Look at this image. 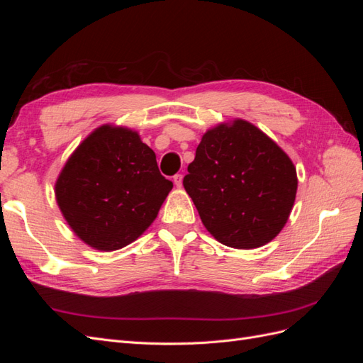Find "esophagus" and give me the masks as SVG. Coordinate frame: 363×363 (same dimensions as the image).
Listing matches in <instances>:
<instances>
[{
    "label": "esophagus",
    "instance_id": "34e87169",
    "mask_svg": "<svg viewBox=\"0 0 363 363\" xmlns=\"http://www.w3.org/2000/svg\"><path fill=\"white\" fill-rule=\"evenodd\" d=\"M172 180H174V184L177 186V188H182V184H183V177L180 174H175L174 177H172Z\"/></svg>",
    "mask_w": 363,
    "mask_h": 363
}]
</instances>
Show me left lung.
Instances as JSON below:
<instances>
[{
  "label": "left lung",
  "mask_w": 363,
  "mask_h": 363,
  "mask_svg": "<svg viewBox=\"0 0 363 363\" xmlns=\"http://www.w3.org/2000/svg\"><path fill=\"white\" fill-rule=\"evenodd\" d=\"M183 186L218 242L252 250L288 223L298 179L286 152L238 118L206 131Z\"/></svg>",
  "instance_id": "1"
}]
</instances>
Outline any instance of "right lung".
Returning <instances> with one entry per match:
<instances>
[{"instance_id":"1","label":"right lung","mask_w":363,"mask_h":363,"mask_svg":"<svg viewBox=\"0 0 363 363\" xmlns=\"http://www.w3.org/2000/svg\"><path fill=\"white\" fill-rule=\"evenodd\" d=\"M172 189L138 131L104 124L74 150L54 191L72 232L100 251L136 240Z\"/></svg>"}]
</instances>
